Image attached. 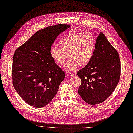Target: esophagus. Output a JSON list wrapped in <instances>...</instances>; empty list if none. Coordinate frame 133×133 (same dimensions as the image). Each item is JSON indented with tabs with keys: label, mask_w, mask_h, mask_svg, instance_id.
Listing matches in <instances>:
<instances>
[{
	"label": "esophagus",
	"mask_w": 133,
	"mask_h": 133,
	"mask_svg": "<svg viewBox=\"0 0 133 133\" xmlns=\"http://www.w3.org/2000/svg\"><path fill=\"white\" fill-rule=\"evenodd\" d=\"M67 76L68 77H71V76H72L73 75H74V73H73V72H68V73H67Z\"/></svg>",
	"instance_id": "obj_1"
}]
</instances>
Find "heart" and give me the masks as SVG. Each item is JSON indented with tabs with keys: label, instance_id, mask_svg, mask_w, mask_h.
Masks as SVG:
<instances>
[{
	"label": "heart",
	"instance_id": "heart-1",
	"mask_svg": "<svg viewBox=\"0 0 133 133\" xmlns=\"http://www.w3.org/2000/svg\"><path fill=\"white\" fill-rule=\"evenodd\" d=\"M61 48L53 46L50 54L51 58L57 65H63L68 57H71L64 66V68L71 72L89 63L94 56L96 39L90 32L73 31L67 33L60 41Z\"/></svg>",
	"mask_w": 133,
	"mask_h": 133
}]
</instances>
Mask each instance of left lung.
<instances>
[{"label":"left lung","instance_id":"1","mask_svg":"<svg viewBox=\"0 0 133 133\" xmlns=\"http://www.w3.org/2000/svg\"><path fill=\"white\" fill-rule=\"evenodd\" d=\"M121 69L118 52L100 32L94 56L77 72L82 82L78 92L83 100L92 105L105 101L119 81Z\"/></svg>","mask_w":133,"mask_h":133}]
</instances>
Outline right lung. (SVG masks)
<instances>
[{"mask_svg":"<svg viewBox=\"0 0 133 133\" xmlns=\"http://www.w3.org/2000/svg\"><path fill=\"white\" fill-rule=\"evenodd\" d=\"M70 27L59 24L38 31L15 50L13 56V86L27 104L35 107L47 105L56 94L65 73L50 54L59 34Z\"/></svg>","mask_w":133,"mask_h":133,"instance_id":"add662e5","label":"right lung"}]
</instances>
